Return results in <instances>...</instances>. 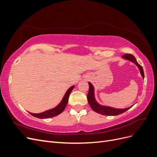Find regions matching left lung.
Returning <instances> with one entry per match:
<instances>
[{"mask_svg": "<svg viewBox=\"0 0 157 157\" xmlns=\"http://www.w3.org/2000/svg\"><path fill=\"white\" fill-rule=\"evenodd\" d=\"M122 58H124L127 60H129V61H132V63L136 64L140 71V73L142 76V77H143V78H144V69H143V68H142L141 66L138 63H137V61H136V59L134 56L132 54H126L122 56ZM88 84H89V91H88V94L87 96L88 101L90 104V107H91V108L95 112L101 114V115H103L116 116V115H120V114H122L123 113L126 112L127 110H128V109L132 107V106H131V107L125 108V109H116V108H113L111 107L101 105L100 104H99L96 101V99H95L94 88L93 86V85L90 82H88Z\"/></svg>", "mask_w": 157, "mask_h": 157, "instance_id": "obj_1", "label": "left lung"}]
</instances>
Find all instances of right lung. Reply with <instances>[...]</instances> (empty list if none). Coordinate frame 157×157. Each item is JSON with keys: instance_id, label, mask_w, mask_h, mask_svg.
Here are the masks:
<instances>
[{"instance_id": "1", "label": "right lung", "mask_w": 157, "mask_h": 157, "mask_svg": "<svg viewBox=\"0 0 157 157\" xmlns=\"http://www.w3.org/2000/svg\"><path fill=\"white\" fill-rule=\"evenodd\" d=\"M74 87L75 86H72L67 90V91L66 92L65 94L64 95L62 100H61V101L56 107L40 113H29L32 116L39 118H52L59 115L60 113H61L64 111L66 105H67V104L68 103L69 95L71 91L73 90Z\"/></svg>"}]
</instances>
